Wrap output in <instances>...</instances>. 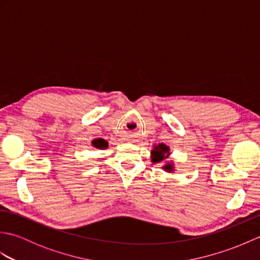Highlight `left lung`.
<instances>
[{
	"instance_id": "left-lung-1",
	"label": "left lung",
	"mask_w": 260,
	"mask_h": 260,
	"mask_svg": "<svg viewBox=\"0 0 260 260\" xmlns=\"http://www.w3.org/2000/svg\"><path fill=\"white\" fill-rule=\"evenodd\" d=\"M170 147L167 146L163 143L157 145H154L153 150L151 151V159L153 163H161L165 159H168L170 156ZM164 171H167L169 173L174 172V164L173 161H168L163 165L162 168Z\"/></svg>"
}]
</instances>
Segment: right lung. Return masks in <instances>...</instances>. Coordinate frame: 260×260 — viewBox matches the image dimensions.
Here are the masks:
<instances>
[{"label": "right lung", "instance_id": "add662e5", "mask_svg": "<svg viewBox=\"0 0 260 260\" xmlns=\"http://www.w3.org/2000/svg\"><path fill=\"white\" fill-rule=\"evenodd\" d=\"M91 144H92L93 147L98 148V150H104V148H107L108 147V143L105 141V140H102V139H98V140L92 141Z\"/></svg>", "mask_w": 260, "mask_h": 260}]
</instances>
